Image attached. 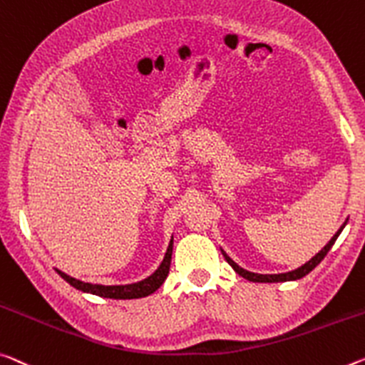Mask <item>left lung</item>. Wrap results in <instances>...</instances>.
I'll use <instances>...</instances> for the list:
<instances>
[{"instance_id":"obj_1","label":"left lung","mask_w":365,"mask_h":365,"mask_svg":"<svg viewBox=\"0 0 365 365\" xmlns=\"http://www.w3.org/2000/svg\"><path fill=\"white\" fill-rule=\"evenodd\" d=\"M346 222H348V221H346ZM346 222H344L343 225H341L338 232L331 237V240H329L328 244H327L325 247H323L322 250L318 252L314 258L309 259V262L300 266V268L294 269V271H289V273H281V274H258V273H252V271H247V269H244V268H240V266L237 264L232 258L227 257V253H225L224 250H221V252H222L224 258L227 259V263L235 269V273L240 274L242 277H245V279H248V281H253V282H284V281H296V279H300V277H304L305 274H309L310 271L314 269L315 266H317L318 263H320L323 258L327 257V253L329 252V248L333 247L334 242H336L338 235L341 234V230L344 229Z\"/></svg>"}]
</instances>
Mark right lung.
Wrapping results in <instances>:
<instances>
[{
    "label": "right lung",
    "instance_id": "1",
    "mask_svg": "<svg viewBox=\"0 0 365 365\" xmlns=\"http://www.w3.org/2000/svg\"><path fill=\"white\" fill-rule=\"evenodd\" d=\"M172 247H173V239L170 240L169 248H167L165 257H164V259H162L159 268L155 269L151 276L146 277V279H143L140 282H133V284H125V286L91 284V282H83L79 279H74V277L65 274L60 269H56V271H58V274L63 277V279L83 292H89V294H94V296L107 297V299H140V297H146V296H149V294L155 292L162 284H164L165 277H167V274H169V269H170Z\"/></svg>",
    "mask_w": 365,
    "mask_h": 365
}]
</instances>
